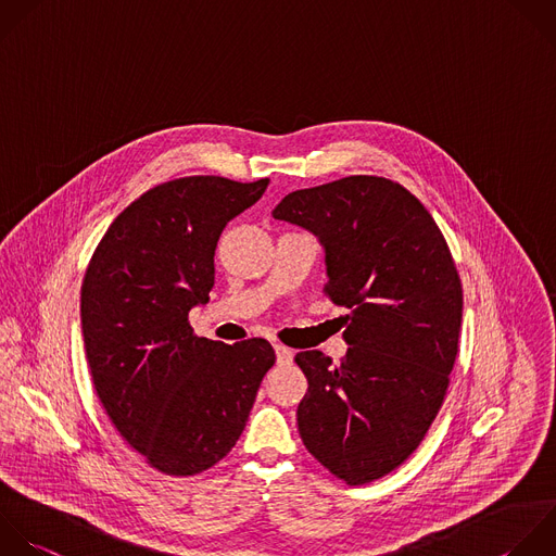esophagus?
<instances>
[{
	"label": "esophagus",
	"mask_w": 556,
	"mask_h": 556,
	"mask_svg": "<svg viewBox=\"0 0 556 556\" xmlns=\"http://www.w3.org/2000/svg\"><path fill=\"white\" fill-rule=\"evenodd\" d=\"M274 350H276V361H278L280 365H289V363L293 361V350H291V348H287V345H282V343H276Z\"/></svg>",
	"instance_id": "34e87169"
}]
</instances>
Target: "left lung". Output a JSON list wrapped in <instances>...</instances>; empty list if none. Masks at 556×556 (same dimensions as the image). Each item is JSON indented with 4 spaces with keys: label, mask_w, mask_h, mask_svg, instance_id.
Segmentation results:
<instances>
[{
    "label": "left lung",
    "mask_w": 556,
    "mask_h": 556,
    "mask_svg": "<svg viewBox=\"0 0 556 556\" xmlns=\"http://www.w3.org/2000/svg\"><path fill=\"white\" fill-rule=\"evenodd\" d=\"M319 237L324 293L348 308L341 365L298 352L306 450L348 484L400 467L434 421L458 352L463 287L424 204L400 182L348 176L289 193L271 213Z\"/></svg>",
    "instance_id": "left-lung-1"
}]
</instances>
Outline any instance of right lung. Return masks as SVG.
Here are the masks:
<instances>
[{
    "label": "right lung",
    "mask_w": 556,
    "mask_h": 556,
    "mask_svg": "<svg viewBox=\"0 0 556 556\" xmlns=\"http://www.w3.org/2000/svg\"><path fill=\"white\" fill-rule=\"evenodd\" d=\"M267 185L163 182L111 224L87 267L80 317L98 397L130 447L167 476H195L235 447L276 363L265 339L226 345L189 324L215 285L222 230Z\"/></svg>",
    "instance_id": "1"
}]
</instances>
